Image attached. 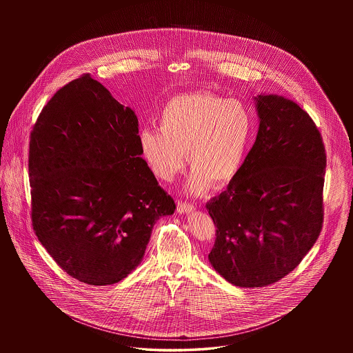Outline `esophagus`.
Wrapping results in <instances>:
<instances>
[{
    "instance_id": "obj_1",
    "label": "esophagus",
    "mask_w": 353,
    "mask_h": 353,
    "mask_svg": "<svg viewBox=\"0 0 353 353\" xmlns=\"http://www.w3.org/2000/svg\"><path fill=\"white\" fill-rule=\"evenodd\" d=\"M194 210V205L190 202L179 201L177 202V212L179 213H190Z\"/></svg>"
}]
</instances>
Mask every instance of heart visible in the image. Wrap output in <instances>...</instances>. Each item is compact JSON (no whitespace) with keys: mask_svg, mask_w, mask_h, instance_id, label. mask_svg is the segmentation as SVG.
<instances>
[{"mask_svg":"<svg viewBox=\"0 0 353 353\" xmlns=\"http://www.w3.org/2000/svg\"><path fill=\"white\" fill-rule=\"evenodd\" d=\"M159 130H143L140 147L153 173L172 181L188 163L193 169L189 189H223L243 167L252 134L250 111L242 101L212 92H193L167 101Z\"/></svg>","mask_w":353,"mask_h":353,"instance_id":"obj_1","label":"heart"}]
</instances>
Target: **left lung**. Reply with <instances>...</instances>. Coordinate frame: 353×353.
I'll list each match as a JSON object with an SVG mask.
<instances>
[{
	"instance_id": "left-lung-1",
	"label": "left lung",
	"mask_w": 353,
	"mask_h": 353,
	"mask_svg": "<svg viewBox=\"0 0 353 353\" xmlns=\"http://www.w3.org/2000/svg\"><path fill=\"white\" fill-rule=\"evenodd\" d=\"M256 110L259 130L243 167L206 203L217 228L210 263L250 288L285 278L316 242L327 165L319 130L296 103L259 95Z\"/></svg>"
}]
</instances>
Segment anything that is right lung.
Listing matches in <instances>:
<instances>
[{
  "label": "right lung",
  "instance_id": "obj_1",
  "mask_svg": "<svg viewBox=\"0 0 353 353\" xmlns=\"http://www.w3.org/2000/svg\"><path fill=\"white\" fill-rule=\"evenodd\" d=\"M134 111L83 74L45 104L30 132L32 225L70 276L124 279L141 262L154 222L176 203L141 159Z\"/></svg>",
  "mask_w": 353,
  "mask_h": 353
}]
</instances>
